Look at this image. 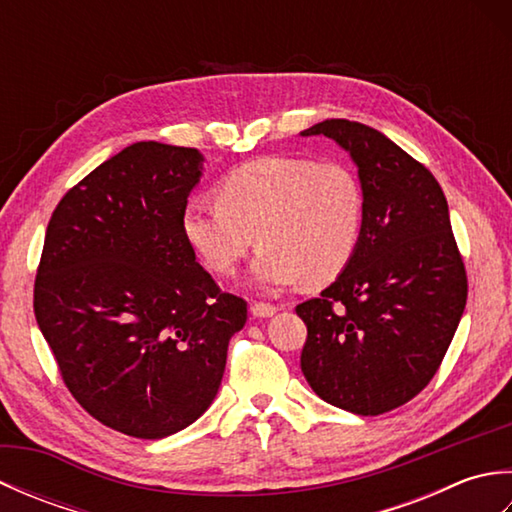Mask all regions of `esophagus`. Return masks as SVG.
<instances>
[{
  "label": "esophagus",
  "mask_w": 512,
  "mask_h": 512,
  "mask_svg": "<svg viewBox=\"0 0 512 512\" xmlns=\"http://www.w3.org/2000/svg\"><path fill=\"white\" fill-rule=\"evenodd\" d=\"M279 308L273 306V303H264V301H255L253 306H250V312H253V317L257 319H266V317H273Z\"/></svg>",
  "instance_id": "esophagus-1"
}]
</instances>
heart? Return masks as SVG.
Returning <instances> with one entry per match:
<instances>
[{"instance_id":"1","label":"heart","mask_w":512,"mask_h":512,"mask_svg":"<svg viewBox=\"0 0 512 512\" xmlns=\"http://www.w3.org/2000/svg\"><path fill=\"white\" fill-rule=\"evenodd\" d=\"M363 191L336 162L266 156L217 182L215 202L189 204L182 235L215 275L235 273L250 246L257 284H330L350 266L363 235Z\"/></svg>"}]
</instances>
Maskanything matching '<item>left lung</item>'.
Returning a JSON list of instances; mask_svg holds the SVG:
<instances>
[{
	"label": "left lung",
	"instance_id": "1",
	"mask_svg": "<svg viewBox=\"0 0 512 512\" xmlns=\"http://www.w3.org/2000/svg\"><path fill=\"white\" fill-rule=\"evenodd\" d=\"M301 136L350 151L363 189V235L343 273L303 301L301 372L334 407L378 416L431 383L469 295L449 206L433 173L374 127L345 118Z\"/></svg>",
	"mask_w": 512,
	"mask_h": 512
}]
</instances>
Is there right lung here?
<instances>
[{"mask_svg": "<svg viewBox=\"0 0 512 512\" xmlns=\"http://www.w3.org/2000/svg\"><path fill=\"white\" fill-rule=\"evenodd\" d=\"M200 176L198 149L129 145L63 195L43 239L32 306L63 383L92 418L140 440L209 409L248 317L182 235Z\"/></svg>", "mask_w": 512, "mask_h": 512, "instance_id": "right-lung-1", "label": "right lung"}]
</instances>
